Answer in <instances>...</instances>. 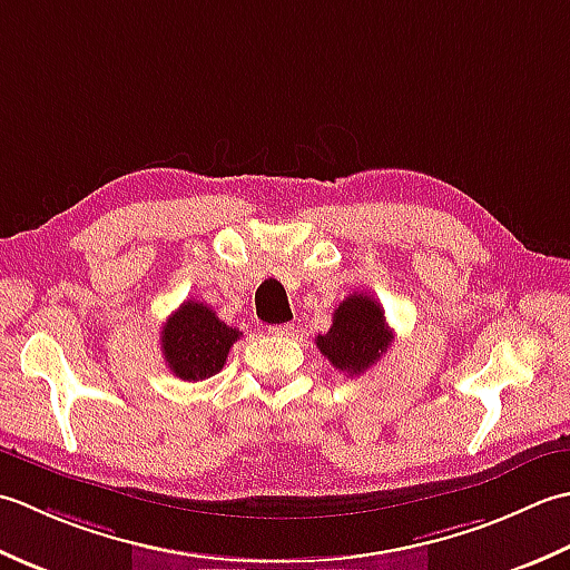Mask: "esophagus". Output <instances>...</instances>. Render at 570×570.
Instances as JSON below:
<instances>
[{"label": "esophagus", "instance_id": "34e87169", "mask_svg": "<svg viewBox=\"0 0 570 570\" xmlns=\"http://www.w3.org/2000/svg\"><path fill=\"white\" fill-rule=\"evenodd\" d=\"M271 332L275 334V336H293L295 334V327H293V324H273V327H271Z\"/></svg>", "mask_w": 570, "mask_h": 570}]
</instances>
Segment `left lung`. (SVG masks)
Masks as SVG:
<instances>
[{"label":"left lung","mask_w":570,"mask_h":570,"mask_svg":"<svg viewBox=\"0 0 570 570\" xmlns=\"http://www.w3.org/2000/svg\"><path fill=\"white\" fill-rule=\"evenodd\" d=\"M315 342L334 368L346 376H358L386 354L393 332L379 302L371 295L354 293L340 302L330 332L320 334Z\"/></svg>","instance_id":"8db88e82"}]
</instances>
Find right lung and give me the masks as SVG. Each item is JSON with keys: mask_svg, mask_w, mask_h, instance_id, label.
<instances>
[{"mask_svg": "<svg viewBox=\"0 0 570 570\" xmlns=\"http://www.w3.org/2000/svg\"><path fill=\"white\" fill-rule=\"evenodd\" d=\"M240 332L216 317L204 302L187 299L161 327V354L169 371L184 381L218 374Z\"/></svg>", "mask_w": 570, "mask_h": 570, "instance_id": "obj_1", "label": "right lung"}]
</instances>
